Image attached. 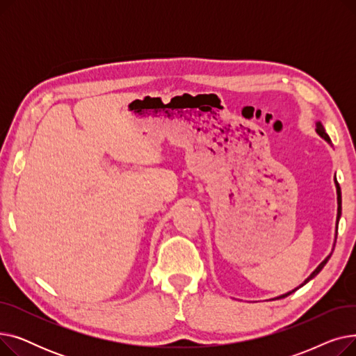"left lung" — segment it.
I'll use <instances>...</instances> for the list:
<instances>
[{
	"mask_svg": "<svg viewBox=\"0 0 356 356\" xmlns=\"http://www.w3.org/2000/svg\"><path fill=\"white\" fill-rule=\"evenodd\" d=\"M316 133L319 134L325 141H327L329 144H330V138H329V136L326 134V131H325V128H323V125H322V122L321 121H317L316 122ZM334 184H336V193H338V216H336V236H338V222H339V219H341V215H342V195H341V188H339V183L336 181V177H334ZM330 255H332V252L322 261V263L316 267V270L305 280V282L298 286L297 289H300V287H303L306 283H309L312 278H314L317 274H319L321 271H322V268L326 266V263L329 261V258H330ZM297 289H294V290H291V291H289V293H286V294H282V296H278V297H275V298H284V297H287V296H290L291 293H294Z\"/></svg>",
	"mask_w": 356,
	"mask_h": 356,
	"instance_id": "obj_1",
	"label": "left lung"
}]
</instances>
